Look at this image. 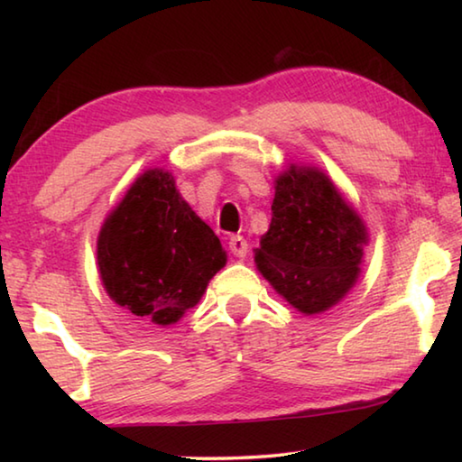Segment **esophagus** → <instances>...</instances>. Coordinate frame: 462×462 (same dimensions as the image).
<instances>
[{
  "mask_svg": "<svg viewBox=\"0 0 462 462\" xmlns=\"http://www.w3.org/2000/svg\"><path fill=\"white\" fill-rule=\"evenodd\" d=\"M228 246H230V253L234 256H238V259H245L248 254V242L242 236H230Z\"/></svg>",
  "mask_w": 462,
  "mask_h": 462,
  "instance_id": "esophagus-1",
  "label": "esophagus"
}]
</instances>
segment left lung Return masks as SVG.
Instances as JSON below:
<instances>
[{
  "label": "left lung",
  "instance_id": "left-lung-1",
  "mask_svg": "<svg viewBox=\"0 0 462 462\" xmlns=\"http://www.w3.org/2000/svg\"><path fill=\"white\" fill-rule=\"evenodd\" d=\"M271 209L256 269L301 314L334 308L361 275L369 245L361 214L322 169L295 162L277 175Z\"/></svg>",
  "mask_w": 462,
  "mask_h": 462
}]
</instances>
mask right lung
Segmentation results:
<instances>
[{
  "label": "right lung",
  "mask_w": 462,
  "mask_h": 462,
  "mask_svg": "<svg viewBox=\"0 0 462 462\" xmlns=\"http://www.w3.org/2000/svg\"><path fill=\"white\" fill-rule=\"evenodd\" d=\"M226 259L220 238L161 167L136 177L97 236V269L109 300L159 326L177 324L198 306Z\"/></svg>",
  "instance_id": "right-lung-1"
}]
</instances>
